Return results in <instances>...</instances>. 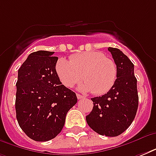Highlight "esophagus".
Masks as SVG:
<instances>
[{
  "label": "esophagus",
  "instance_id": "esophagus-1",
  "mask_svg": "<svg viewBox=\"0 0 156 156\" xmlns=\"http://www.w3.org/2000/svg\"><path fill=\"white\" fill-rule=\"evenodd\" d=\"M77 98H78V100H82V99H84V96L83 95H79V94H77Z\"/></svg>",
  "mask_w": 156,
  "mask_h": 156
}]
</instances>
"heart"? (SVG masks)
Here are the masks:
<instances>
[{"label": "heart", "instance_id": "heart-1", "mask_svg": "<svg viewBox=\"0 0 156 156\" xmlns=\"http://www.w3.org/2000/svg\"><path fill=\"white\" fill-rule=\"evenodd\" d=\"M56 72L66 87H72L83 78L85 82L79 89L90 90L96 95L108 92L116 78L115 62L98 51L77 53L71 56L69 61L61 57L56 64Z\"/></svg>", "mask_w": 156, "mask_h": 156}]
</instances>
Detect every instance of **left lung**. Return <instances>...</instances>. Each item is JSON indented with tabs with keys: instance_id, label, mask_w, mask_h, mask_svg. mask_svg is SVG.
<instances>
[{
	"instance_id": "1",
	"label": "left lung",
	"mask_w": 156,
	"mask_h": 156,
	"mask_svg": "<svg viewBox=\"0 0 156 156\" xmlns=\"http://www.w3.org/2000/svg\"><path fill=\"white\" fill-rule=\"evenodd\" d=\"M116 65V79L102 96L92 98V111L86 116L88 126L100 135L116 137L133 122L138 107L133 64L121 50L108 48Z\"/></svg>"
}]
</instances>
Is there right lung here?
<instances>
[{
    "instance_id": "add662e5",
    "label": "right lung",
    "mask_w": 156,
    "mask_h": 156,
    "mask_svg": "<svg viewBox=\"0 0 156 156\" xmlns=\"http://www.w3.org/2000/svg\"><path fill=\"white\" fill-rule=\"evenodd\" d=\"M53 53L32 52L18 69L16 117L23 132L37 142L55 138L78 101L75 93L61 84L56 72L58 57Z\"/></svg>"
}]
</instances>
